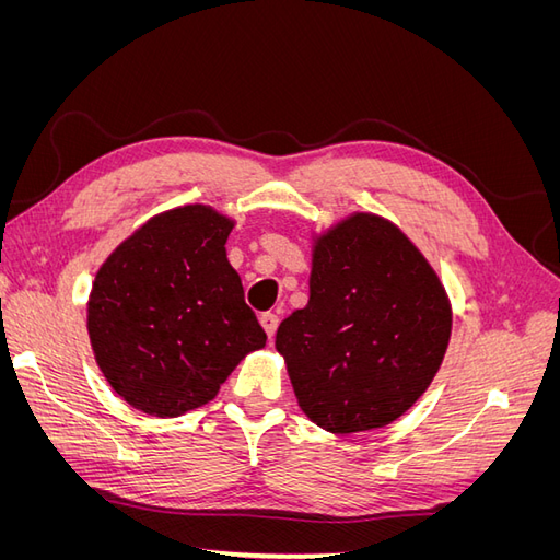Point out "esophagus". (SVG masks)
Returning <instances> with one entry per match:
<instances>
[{
  "label": "esophagus",
  "instance_id": "obj_1",
  "mask_svg": "<svg viewBox=\"0 0 560 560\" xmlns=\"http://www.w3.org/2000/svg\"><path fill=\"white\" fill-rule=\"evenodd\" d=\"M259 322H261V327L266 329V334H268L270 341H273L276 329H278V325H280V317H278L276 313H264V315L259 317Z\"/></svg>",
  "mask_w": 560,
  "mask_h": 560
}]
</instances>
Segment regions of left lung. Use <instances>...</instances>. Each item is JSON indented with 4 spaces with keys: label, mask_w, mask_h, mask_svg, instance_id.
<instances>
[{
    "label": "left lung",
    "mask_w": 560,
    "mask_h": 560,
    "mask_svg": "<svg viewBox=\"0 0 560 560\" xmlns=\"http://www.w3.org/2000/svg\"><path fill=\"white\" fill-rule=\"evenodd\" d=\"M442 280L399 226L354 212L315 238L311 299L280 322L301 411L331 434L385 428L422 397L451 338Z\"/></svg>",
    "instance_id": "1"
}]
</instances>
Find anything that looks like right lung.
Instances as JSON below:
<instances>
[{"mask_svg":"<svg viewBox=\"0 0 560 560\" xmlns=\"http://www.w3.org/2000/svg\"><path fill=\"white\" fill-rule=\"evenodd\" d=\"M233 219L210 206L151 217L95 273L89 336L118 397L177 418L217 397L266 331L226 259Z\"/></svg>","mask_w":560,"mask_h":560,"instance_id":"right-lung-1","label":"right lung"}]
</instances>
